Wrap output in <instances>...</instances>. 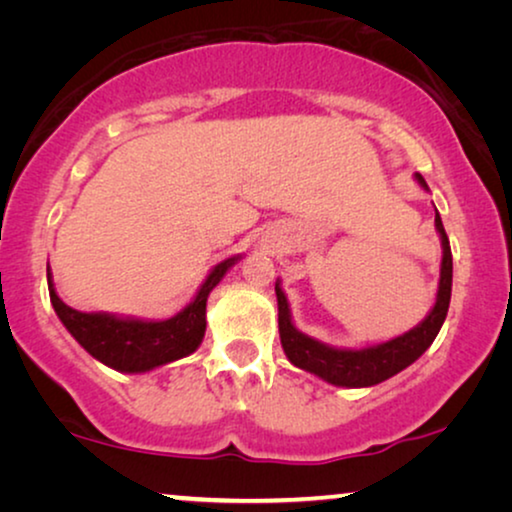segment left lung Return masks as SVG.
Masks as SVG:
<instances>
[{
	"label": "left lung",
	"instance_id": "obj_1",
	"mask_svg": "<svg viewBox=\"0 0 512 512\" xmlns=\"http://www.w3.org/2000/svg\"><path fill=\"white\" fill-rule=\"evenodd\" d=\"M415 179L424 191H429L422 174H415ZM436 230L440 235V244H443L436 305H433V310L426 314L422 324L410 328L408 333L398 335V338L380 342V345H368L361 349L331 347L326 345V342L314 340L303 331H298L291 319L289 300H286L282 286L277 282L275 293L279 307V338H282L286 359H289L296 368L307 370V373L321 377V380L328 384L347 389L373 387V384L389 380V377L401 373L403 368H408L410 363H415L419 356L431 347V342L436 340L440 326H443V321L447 317V307H450L452 296V251L438 209Z\"/></svg>",
	"mask_w": 512,
	"mask_h": 512
}]
</instances>
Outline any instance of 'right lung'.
<instances>
[{
	"instance_id": "obj_1",
	"label": "right lung",
	"mask_w": 512,
	"mask_h": 512,
	"mask_svg": "<svg viewBox=\"0 0 512 512\" xmlns=\"http://www.w3.org/2000/svg\"><path fill=\"white\" fill-rule=\"evenodd\" d=\"M237 258H226L214 265L195 298L170 319L149 321L116 317L107 312H79L65 305L55 293L51 268H48V293L53 310L72 338L104 366L118 373H149L153 368L184 359L200 347L207 328V298Z\"/></svg>"
}]
</instances>
